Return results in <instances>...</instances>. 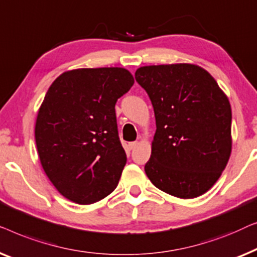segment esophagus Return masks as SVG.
<instances>
[{
	"label": "esophagus",
	"instance_id": "obj_1",
	"mask_svg": "<svg viewBox=\"0 0 257 257\" xmlns=\"http://www.w3.org/2000/svg\"><path fill=\"white\" fill-rule=\"evenodd\" d=\"M137 144H139V143H137V142H130L129 143V148H130V149H135V148L137 147Z\"/></svg>",
	"mask_w": 257,
	"mask_h": 257
}]
</instances>
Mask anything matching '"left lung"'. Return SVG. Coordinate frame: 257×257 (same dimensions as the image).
<instances>
[{
    "instance_id": "obj_1",
    "label": "left lung",
    "mask_w": 257,
    "mask_h": 257,
    "mask_svg": "<svg viewBox=\"0 0 257 257\" xmlns=\"http://www.w3.org/2000/svg\"><path fill=\"white\" fill-rule=\"evenodd\" d=\"M135 79L153 103L156 133L144 166L157 189L180 199L204 194L232 153V109L215 79L194 64L150 65Z\"/></svg>"
}]
</instances>
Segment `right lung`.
<instances>
[{
	"mask_svg": "<svg viewBox=\"0 0 257 257\" xmlns=\"http://www.w3.org/2000/svg\"><path fill=\"white\" fill-rule=\"evenodd\" d=\"M134 85L122 67L64 72L39 107L35 139L43 170L61 196L80 205L116 189L127 163L115 103Z\"/></svg>",
	"mask_w": 257,
	"mask_h": 257,
	"instance_id": "1",
	"label": "right lung"
}]
</instances>
